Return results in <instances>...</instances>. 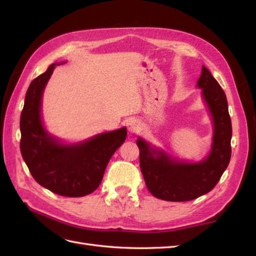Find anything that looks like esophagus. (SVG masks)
Here are the masks:
<instances>
[{"instance_id": "1", "label": "esophagus", "mask_w": 256, "mask_h": 256, "mask_svg": "<svg viewBox=\"0 0 256 256\" xmlns=\"http://www.w3.org/2000/svg\"><path fill=\"white\" fill-rule=\"evenodd\" d=\"M126 126H128V130L130 133L136 134V133H138L140 128V121H138V118H131L128 120Z\"/></svg>"}]
</instances>
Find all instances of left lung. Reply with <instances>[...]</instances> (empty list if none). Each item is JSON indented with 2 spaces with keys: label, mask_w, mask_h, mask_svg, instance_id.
Masks as SVG:
<instances>
[{
  "label": "left lung",
  "mask_w": 256,
  "mask_h": 256,
  "mask_svg": "<svg viewBox=\"0 0 256 256\" xmlns=\"http://www.w3.org/2000/svg\"><path fill=\"white\" fill-rule=\"evenodd\" d=\"M197 86L202 89V98L214 121L211 152L206 160L199 162L175 160L143 138L136 142L146 187L162 200L189 201L211 192L230 162L232 125L224 91L204 66Z\"/></svg>",
  "instance_id": "8db88e82"
}]
</instances>
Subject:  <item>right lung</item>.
<instances>
[{
  "label": "right lung",
  "instance_id": "1",
  "mask_svg": "<svg viewBox=\"0 0 256 256\" xmlns=\"http://www.w3.org/2000/svg\"><path fill=\"white\" fill-rule=\"evenodd\" d=\"M57 64H50L27 89L20 122V153L40 186L64 197H84L99 187L108 160L128 132L122 128L72 145L50 136L42 122V96Z\"/></svg>",
  "mask_w": 256,
  "mask_h": 256
}]
</instances>
